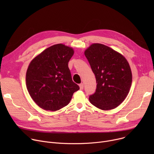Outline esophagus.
Segmentation results:
<instances>
[{"mask_svg":"<svg viewBox=\"0 0 154 154\" xmlns=\"http://www.w3.org/2000/svg\"><path fill=\"white\" fill-rule=\"evenodd\" d=\"M79 87H80V90H82L83 88H84V84H82V83H81V84H79Z\"/></svg>","mask_w":154,"mask_h":154,"instance_id":"esophagus-1","label":"esophagus"}]
</instances>
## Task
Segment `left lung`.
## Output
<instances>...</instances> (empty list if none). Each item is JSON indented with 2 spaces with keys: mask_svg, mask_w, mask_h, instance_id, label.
I'll return each instance as SVG.
<instances>
[{
  "mask_svg": "<svg viewBox=\"0 0 154 154\" xmlns=\"http://www.w3.org/2000/svg\"><path fill=\"white\" fill-rule=\"evenodd\" d=\"M85 55L95 74L97 88L89 101L100 109L117 107L128 94L132 84L130 66L123 55L105 45L94 44Z\"/></svg>",
  "mask_w": 154,
  "mask_h": 154,
  "instance_id": "1",
  "label": "left lung"
}]
</instances>
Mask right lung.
<instances>
[{
	"label": "right lung",
	"instance_id": "obj_1",
	"mask_svg": "<svg viewBox=\"0 0 154 154\" xmlns=\"http://www.w3.org/2000/svg\"><path fill=\"white\" fill-rule=\"evenodd\" d=\"M72 48L61 44L48 47L30 63L26 85L32 99L44 110L56 111L67 106L79 86L72 81L68 63Z\"/></svg>",
	"mask_w": 154,
	"mask_h": 154
}]
</instances>
